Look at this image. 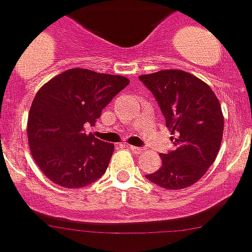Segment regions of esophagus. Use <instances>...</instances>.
Listing matches in <instances>:
<instances>
[{
  "label": "esophagus",
  "instance_id": "1",
  "mask_svg": "<svg viewBox=\"0 0 252 252\" xmlns=\"http://www.w3.org/2000/svg\"><path fill=\"white\" fill-rule=\"evenodd\" d=\"M130 151H133V153H137V154H140V153H142L144 151V149L142 147H137V146H129Z\"/></svg>",
  "mask_w": 252,
  "mask_h": 252
}]
</instances>
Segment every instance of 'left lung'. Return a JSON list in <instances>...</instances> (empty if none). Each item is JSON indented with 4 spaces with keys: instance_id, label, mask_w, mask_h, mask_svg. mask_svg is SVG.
Listing matches in <instances>:
<instances>
[{
    "instance_id": "obj_1",
    "label": "left lung",
    "mask_w": 252,
    "mask_h": 252,
    "mask_svg": "<svg viewBox=\"0 0 252 252\" xmlns=\"http://www.w3.org/2000/svg\"><path fill=\"white\" fill-rule=\"evenodd\" d=\"M153 93L175 149L161 155V167L146 177L165 189H185L207 172L221 145L224 118L212 89L181 69L142 75Z\"/></svg>"
}]
</instances>
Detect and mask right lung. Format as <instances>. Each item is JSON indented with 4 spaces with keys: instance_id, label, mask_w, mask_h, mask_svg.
I'll return each mask as SVG.
<instances>
[{
    "instance_id": "1",
    "label": "right lung",
    "mask_w": 252,
    "mask_h": 252,
    "mask_svg": "<svg viewBox=\"0 0 252 252\" xmlns=\"http://www.w3.org/2000/svg\"><path fill=\"white\" fill-rule=\"evenodd\" d=\"M128 84L124 76L71 68L37 92L28 114V144L50 181L75 189L91 185L106 172L114 145L87 134L85 126H94Z\"/></svg>"
}]
</instances>
